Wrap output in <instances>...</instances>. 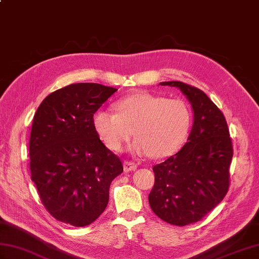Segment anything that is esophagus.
Returning a JSON list of instances; mask_svg holds the SVG:
<instances>
[{"label": "esophagus", "mask_w": 259, "mask_h": 259, "mask_svg": "<svg viewBox=\"0 0 259 259\" xmlns=\"http://www.w3.org/2000/svg\"><path fill=\"white\" fill-rule=\"evenodd\" d=\"M137 163L136 162H134V161H128V160H125L124 162H123V169H124V171H133V170H136L137 169Z\"/></svg>", "instance_id": "esophagus-1"}]
</instances>
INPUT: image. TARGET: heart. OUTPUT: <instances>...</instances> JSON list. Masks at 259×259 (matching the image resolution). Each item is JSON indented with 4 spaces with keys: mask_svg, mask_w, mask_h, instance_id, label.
<instances>
[{
    "mask_svg": "<svg viewBox=\"0 0 259 259\" xmlns=\"http://www.w3.org/2000/svg\"><path fill=\"white\" fill-rule=\"evenodd\" d=\"M117 112L97 110L93 128L108 149L119 152L133 137L131 150L138 156L164 158L177 152L191 124L184 101L151 93H136L115 103Z\"/></svg>",
    "mask_w": 259,
    "mask_h": 259,
    "instance_id": "heart-1",
    "label": "heart"
}]
</instances>
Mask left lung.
Wrapping results in <instances>:
<instances>
[{
    "mask_svg": "<svg viewBox=\"0 0 259 259\" xmlns=\"http://www.w3.org/2000/svg\"><path fill=\"white\" fill-rule=\"evenodd\" d=\"M160 84L179 88L188 98L194 124L185 146L153 166L155 185L148 199L163 222L186 226L199 222L226 196L233 142L223 112L205 92L180 81Z\"/></svg>",
    "mask_w": 259,
    "mask_h": 259,
    "instance_id": "1",
    "label": "left lung"
}]
</instances>
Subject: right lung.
<instances>
[{"mask_svg":"<svg viewBox=\"0 0 259 259\" xmlns=\"http://www.w3.org/2000/svg\"><path fill=\"white\" fill-rule=\"evenodd\" d=\"M117 89L73 83L49 95L33 118L30 171L40 199L57 221L92 224L106 209L111 181L123 171L93 128V114Z\"/></svg>","mask_w":259,"mask_h":259,"instance_id":"obj_1","label":"right lung"}]
</instances>
